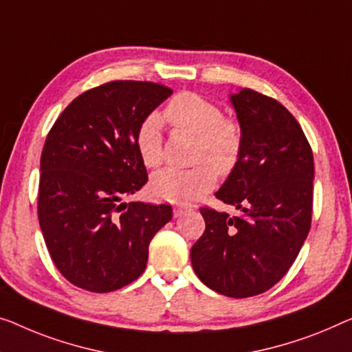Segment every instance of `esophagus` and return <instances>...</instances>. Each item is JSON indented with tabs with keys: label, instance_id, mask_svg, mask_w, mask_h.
Returning <instances> with one entry per match:
<instances>
[{
	"label": "esophagus",
	"instance_id": "34e87169",
	"mask_svg": "<svg viewBox=\"0 0 352 352\" xmlns=\"http://www.w3.org/2000/svg\"><path fill=\"white\" fill-rule=\"evenodd\" d=\"M183 213H186V208L185 207H180V206L174 207V218H180Z\"/></svg>",
	"mask_w": 352,
	"mask_h": 352
}]
</instances>
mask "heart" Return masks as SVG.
<instances>
[{
	"mask_svg": "<svg viewBox=\"0 0 352 352\" xmlns=\"http://www.w3.org/2000/svg\"><path fill=\"white\" fill-rule=\"evenodd\" d=\"M166 118L178 131L197 138L196 162H207L190 170L162 169L151 178V192L172 204H191L212 190L217 174L228 175L237 167L243 150L240 126L224 118L223 110L196 93H180L166 107ZM135 145L145 166L155 167L162 160L161 124L151 115L139 126Z\"/></svg>",
	"mask_w": 352,
	"mask_h": 352,
	"instance_id": "obj_1",
	"label": "heart"
}]
</instances>
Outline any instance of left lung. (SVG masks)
<instances>
[{
	"instance_id": "left-lung-1",
	"label": "left lung",
	"mask_w": 352,
	"mask_h": 352,
	"mask_svg": "<svg viewBox=\"0 0 352 352\" xmlns=\"http://www.w3.org/2000/svg\"><path fill=\"white\" fill-rule=\"evenodd\" d=\"M243 135L235 169L214 192L239 214L201 208L202 237L191 264L204 285L223 296H258L276 285L311 224L313 151L285 106L250 88L229 94Z\"/></svg>"
}]
</instances>
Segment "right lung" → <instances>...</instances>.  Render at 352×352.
Masks as SVG:
<instances>
[{"label": "right lung", "instance_id": "right-lung-1", "mask_svg": "<svg viewBox=\"0 0 352 352\" xmlns=\"http://www.w3.org/2000/svg\"><path fill=\"white\" fill-rule=\"evenodd\" d=\"M172 94L155 82L115 80L77 96L41 156L39 224L61 275L91 292L117 291L144 274L148 245L172 207L126 202L148 182L135 134Z\"/></svg>", "mask_w": 352, "mask_h": 352}]
</instances>
